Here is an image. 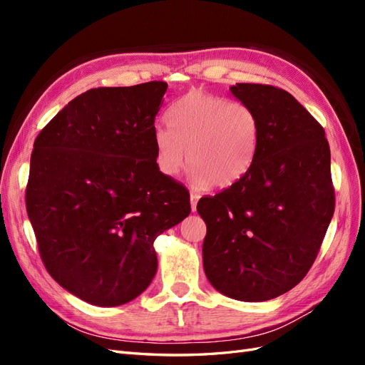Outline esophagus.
<instances>
[{"mask_svg":"<svg viewBox=\"0 0 365 365\" xmlns=\"http://www.w3.org/2000/svg\"><path fill=\"white\" fill-rule=\"evenodd\" d=\"M201 197V192L196 190V189H192L190 190V204H192V210L195 212L196 210V204H197V200Z\"/></svg>","mask_w":365,"mask_h":365,"instance_id":"1","label":"esophagus"}]
</instances>
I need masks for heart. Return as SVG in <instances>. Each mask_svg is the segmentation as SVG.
Instances as JSON below:
<instances>
[{"label": "heart", "instance_id": "obj_1", "mask_svg": "<svg viewBox=\"0 0 365 365\" xmlns=\"http://www.w3.org/2000/svg\"><path fill=\"white\" fill-rule=\"evenodd\" d=\"M168 123L153 135L165 175L178 173L189 153L196 178L224 189L244 178L256 157L260 123L248 103L192 90L169 109Z\"/></svg>", "mask_w": 365, "mask_h": 365}]
</instances>
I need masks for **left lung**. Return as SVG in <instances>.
Wrapping results in <instances>:
<instances>
[{"mask_svg": "<svg viewBox=\"0 0 365 365\" xmlns=\"http://www.w3.org/2000/svg\"><path fill=\"white\" fill-rule=\"evenodd\" d=\"M256 111L260 138L247 175L196 205L207 225L204 271L240 302L291 291L314 264L335 210L324 129L295 97L264 83L231 86Z\"/></svg>", "mask_w": 365, "mask_h": 365, "instance_id": "1", "label": "left lung"}]
</instances>
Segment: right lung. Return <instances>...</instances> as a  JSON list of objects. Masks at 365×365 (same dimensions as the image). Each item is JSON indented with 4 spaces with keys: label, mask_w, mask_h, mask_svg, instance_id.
I'll return each instance as SVG.
<instances>
[{
    "label": "right lung",
    "mask_w": 365,
    "mask_h": 365,
    "mask_svg": "<svg viewBox=\"0 0 365 365\" xmlns=\"http://www.w3.org/2000/svg\"><path fill=\"white\" fill-rule=\"evenodd\" d=\"M168 83L93 88L33 145L27 215L43 267L81 300H134L157 272L153 240L190 215V193L160 172L155 115Z\"/></svg>",
    "instance_id": "1"
}]
</instances>
